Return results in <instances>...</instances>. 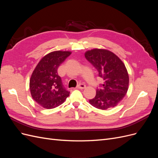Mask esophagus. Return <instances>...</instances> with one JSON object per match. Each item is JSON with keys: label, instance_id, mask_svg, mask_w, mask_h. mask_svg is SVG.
Here are the masks:
<instances>
[{"label": "esophagus", "instance_id": "obj_1", "mask_svg": "<svg viewBox=\"0 0 158 158\" xmlns=\"http://www.w3.org/2000/svg\"><path fill=\"white\" fill-rule=\"evenodd\" d=\"M77 88L78 89H84L85 88V85L84 84H83V83H80V84H79L78 85Z\"/></svg>", "mask_w": 158, "mask_h": 158}]
</instances>
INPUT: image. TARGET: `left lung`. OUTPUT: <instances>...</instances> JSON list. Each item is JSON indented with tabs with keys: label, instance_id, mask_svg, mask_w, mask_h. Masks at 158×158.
<instances>
[{
	"label": "left lung",
	"instance_id": "left-lung-1",
	"mask_svg": "<svg viewBox=\"0 0 158 158\" xmlns=\"http://www.w3.org/2000/svg\"><path fill=\"white\" fill-rule=\"evenodd\" d=\"M85 57L98 71L103 83L96 89L89 103L99 109L115 107L125 96L128 89L129 77L122 60L113 52L106 49H94L85 52Z\"/></svg>",
	"mask_w": 158,
	"mask_h": 158
}]
</instances>
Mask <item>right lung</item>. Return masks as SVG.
<instances>
[{
	"mask_svg": "<svg viewBox=\"0 0 158 158\" xmlns=\"http://www.w3.org/2000/svg\"><path fill=\"white\" fill-rule=\"evenodd\" d=\"M71 54L70 51L51 52L43 57L33 70L30 80L32 98L45 109H53L63 103L70 92L59 76V66Z\"/></svg>",
	"mask_w": 158,
	"mask_h": 158,
	"instance_id": "right-lung-1",
	"label": "right lung"
}]
</instances>
